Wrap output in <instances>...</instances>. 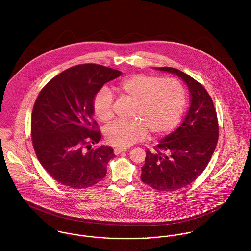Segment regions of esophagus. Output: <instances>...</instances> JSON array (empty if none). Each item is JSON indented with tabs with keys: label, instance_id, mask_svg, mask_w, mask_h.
Listing matches in <instances>:
<instances>
[{
	"label": "esophagus",
	"instance_id": "obj_1",
	"mask_svg": "<svg viewBox=\"0 0 251 251\" xmlns=\"http://www.w3.org/2000/svg\"><path fill=\"white\" fill-rule=\"evenodd\" d=\"M127 150L126 148H115L114 149V153L117 155V154H120L121 152L123 151H126Z\"/></svg>",
	"mask_w": 251,
	"mask_h": 251
}]
</instances>
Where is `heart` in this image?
Listing matches in <instances>:
<instances>
[{"label": "heart", "mask_w": 251, "mask_h": 251, "mask_svg": "<svg viewBox=\"0 0 251 251\" xmlns=\"http://www.w3.org/2000/svg\"><path fill=\"white\" fill-rule=\"evenodd\" d=\"M116 90L134 102L133 121L115 122L105 130L108 143L121 148L143 140L148 131L151 136L167 134L178 125L185 105L184 89L175 79L135 74L124 79ZM93 107L101 122L113 119V99L108 90L96 95Z\"/></svg>", "instance_id": "heart-1"}]
</instances>
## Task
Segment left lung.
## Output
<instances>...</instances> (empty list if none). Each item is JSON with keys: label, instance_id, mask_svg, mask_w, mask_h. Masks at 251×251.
I'll return each instance as SVG.
<instances>
[{"label": "left lung", "instance_id": "left-lung-1", "mask_svg": "<svg viewBox=\"0 0 251 251\" xmlns=\"http://www.w3.org/2000/svg\"><path fill=\"white\" fill-rule=\"evenodd\" d=\"M177 75L189 91V108L179 127L147 150L141 179L157 190L173 191L191 183L207 167L218 139L215 106L206 89L173 68H154Z\"/></svg>", "mask_w": 251, "mask_h": 251}]
</instances>
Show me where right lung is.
Returning a JSON list of instances; mask_svg holds the SVG:
<instances>
[{"label":"right lung","instance_id":"add662e5","mask_svg":"<svg viewBox=\"0 0 251 251\" xmlns=\"http://www.w3.org/2000/svg\"><path fill=\"white\" fill-rule=\"evenodd\" d=\"M121 75L103 66L79 65L58 74L40 91L32 114L33 145L40 164L58 182L80 189L105 177L115 154L110 146L89 148L101 138L95 130L93 102L105 83Z\"/></svg>","mask_w":251,"mask_h":251}]
</instances>
